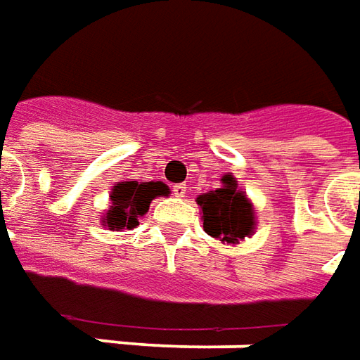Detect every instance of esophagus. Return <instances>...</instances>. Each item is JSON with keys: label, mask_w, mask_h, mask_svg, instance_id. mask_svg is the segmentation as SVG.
I'll return each mask as SVG.
<instances>
[{"label": "esophagus", "mask_w": 360, "mask_h": 360, "mask_svg": "<svg viewBox=\"0 0 360 360\" xmlns=\"http://www.w3.org/2000/svg\"><path fill=\"white\" fill-rule=\"evenodd\" d=\"M173 195H175L177 199H183V197L187 195V185H183V183H177V185H173Z\"/></svg>", "instance_id": "1"}]
</instances>
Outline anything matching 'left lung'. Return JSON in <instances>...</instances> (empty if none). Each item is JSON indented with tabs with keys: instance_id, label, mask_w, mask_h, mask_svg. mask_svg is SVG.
I'll use <instances>...</instances> for the list:
<instances>
[{
	"instance_id": "1",
	"label": "left lung",
	"mask_w": 360,
	"mask_h": 360,
	"mask_svg": "<svg viewBox=\"0 0 360 360\" xmlns=\"http://www.w3.org/2000/svg\"><path fill=\"white\" fill-rule=\"evenodd\" d=\"M221 187L197 197L202 229L205 232L221 240L222 244H238L246 236L250 238L256 229V212L248 195L238 189L234 175L224 173Z\"/></svg>"
}]
</instances>
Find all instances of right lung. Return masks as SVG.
<instances>
[{
	"instance_id": "obj_1",
	"label": "right lung",
	"mask_w": 360,
	"mask_h": 360,
	"mask_svg": "<svg viewBox=\"0 0 360 360\" xmlns=\"http://www.w3.org/2000/svg\"><path fill=\"white\" fill-rule=\"evenodd\" d=\"M167 195L169 187L163 181H118L110 191V205L106 212H102L100 222L108 231H131L149 211L151 200Z\"/></svg>"
}]
</instances>
